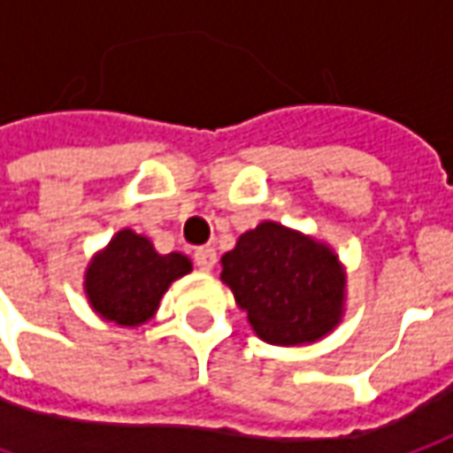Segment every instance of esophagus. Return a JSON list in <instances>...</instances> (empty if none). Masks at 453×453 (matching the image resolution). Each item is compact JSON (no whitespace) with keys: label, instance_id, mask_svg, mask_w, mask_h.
I'll list each match as a JSON object with an SVG mask.
<instances>
[{"label":"esophagus","instance_id":"obj_1","mask_svg":"<svg viewBox=\"0 0 453 453\" xmlns=\"http://www.w3.org/2000/svg\"><path fill=\"white\" fill-rule=\"evenodd\" d=\"M215 260H218V256H215V248H211V245H203V248L196 250V265L200 271H212Z\"/></svg>","mask_w":453,"mask_h":453}]
</instances>
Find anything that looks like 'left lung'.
<instances>
[{
    "label": "left lung",
    "instance_id": "8db88e82",
    "mask_svg": "<svg viewBox=\"0 0 453 453\" xmlns=\"http://www.w3.org/2000/svg\"><path fill=\"white\" fill-rule=\"evenodd\" d=\"M220 278L253 331L275 346L313 343L343 316L346 275L334 250L271 220L242 233Z\"/></svg>",
    "mask_w": 453,
    "mask_h": 453
}]
</instances>
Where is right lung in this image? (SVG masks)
I'll return each instance as SVG.
<instances>
[{"instance_id":"add662e5","label":"right lung","mask_w":453,"mask_h":453,"mask_svg":"<svg viewBox=\"0 0 453 453\" xmlns=\"http://www.w3.org/2000/svg\"><path fill=\"white\" fill-rule=\"evenodd\" d=\"M190 271L193 263L188 256H160L145 235L119 230L87 268V298L102 319L140 326L155 316L170 283Z\"/></svg>"}]
</instances>
